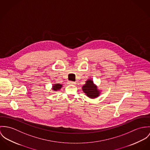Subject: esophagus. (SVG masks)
Segmentation results:
<instances>
[{
    "instance_id": "obj_1",
    "label": "esophagus",
    "mask_w": 150,
    "mask_h": 150,
    "mask_svg": "<svg viewBox=\"0 0 150 150\" xmlns=\"http://www.w3.org/2000/svg\"><path fill=\"white\" fill-rule=\"evenodd\" d=\"M69 84H75V82H73V81H69L68 82Z\"/></svg>"
}]
</instances>
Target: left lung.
<instances>
[{
  "mask_svg": "<svg viewBox=\"0 0 150 150\" xmlns=\"http://www.w3.org/2000/svg\"><path fill=\"white\" fill-rule=\"evenodd\" d=\"M82 90L84 93L91 98H94L98 97L100 94L97 87L93 84V82L91 80L86 81V84L82 87Z\"/></svg>",
  "mask_w": 150,
  "mask_h": 150,
  "instance_id": "1",
  "label": "left lung"
}]
</instances>
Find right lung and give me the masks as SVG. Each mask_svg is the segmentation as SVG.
<instances>
[{
  "label": "right lung",
  "mask_w": 150,
  "mask_h": 150,
  "mask_svg": "<svg viewBox=\"0 0 150 150\" xmlns=\"http://www.w3.org/2000/svg\"><path fill=\"white\" fill-rule=\"evenodd\" d=\"M62 87V85L60 84H54V85L53 86V90L57 91L58 90H59L60 88H61V87Z\"/></svg>",
  "instance_id": "obj_1"
}]
</instances>
